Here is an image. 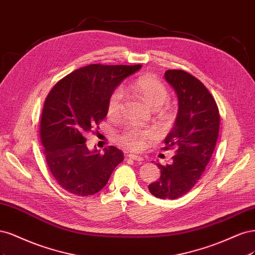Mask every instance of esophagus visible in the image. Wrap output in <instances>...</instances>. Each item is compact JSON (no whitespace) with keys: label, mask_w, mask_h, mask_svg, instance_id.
I'll list each match as a JSON object with an SVG mask.
<instances>
[{"label":"esophagus","mask_w":255,"mask_h":255,"mask_svg":"<svg viewBox=\"0 0 255 255\" xmlns=\"http://www.w3.org/2000/svg\"><path fill=\"white\" fill-rule=\"evenodd\" d=\"M128 158L132 159V160H134V161H136V162H142V161H144V158L141 157V155L133 154V153H130V154L128 155Z\"/></svg>","instance_id":"esophagus-1"}]
</instances>
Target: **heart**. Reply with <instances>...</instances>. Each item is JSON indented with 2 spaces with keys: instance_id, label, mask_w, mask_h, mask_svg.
Returning <instances> with one entry per match:
<instances>
[{
  "instance_id": "1",
  "label": "heart",
  "mask_w": 255,
  "mask_h": 255,
  "mask_svg": "<svg viewBox=\"0 0 255 255\" xmlns=\"http://www.w3.org/2000/svg\"><path fill=\"white\" fill-rule=\"evenodd\" d=\"M131 87L142 100L150 106L152 109L160 108L167 100V90L161 81L153 75H144L135 79ZM123 103V91L121 89L114 90L108 101V114L111 117L119 114ZM152 132L148 129L136 127L127 128L118 136L121 145L131 150H139L143 148L145 139L151 137Z\"/></svg>"
}]
</instances>
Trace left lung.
Masks as SVG:
<instances>
[{"label":"left lung","instance_id":"1","mask_svg":"<svg viewBox=\"0 0 255 255\" xmlns=\"http://www.w3.org/2000/svg\"><path fill=\"white\" fill-rule=\"evenodd\" d=\"M164 77L178 97V113L163 149L176 147L177 153L166 166L157 163L161 177L148 190L157 198L177 199L192 190L205 170L216 146L220 117L199 79L182 70H168Z\"/></svg>","mask_w":255,"mask_h":255}]
</instances>
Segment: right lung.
Segmentation results:
<instances>
[{
	"label": "right lung",
	"instance_id": "obj_1",
	"mask_svg": "<svg viewBox=\"0 0 255 255\" xmlns=\"http://www.w3.org/2000/svg\"><path fill=\"white\" fill-rule=\"evenodd\" d=\"M142 68L136 65L90 64L72 72L48 93L40 122L47 166L58 184L77 196L100 192L124 153L110 146L90 150L86 134L98 128L108 113L114 90Z\"/></svg>",
	"mask_w": 255,
	"mask_h": 255
}]
</instances>
